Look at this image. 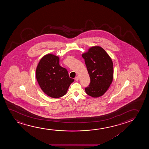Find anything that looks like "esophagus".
I'll list each match as a JSON object with an SVG mask.
<instances>
[{"label": "esophagus", "instance_id": "esophagus-1", "mask_svg": "<svg viewBox=\"0 0 149 149\" xmlns=\"http://www.w3.org/2000/svg\"><path fill=\"white\" fill-rule=\"evenodd\" d=\"M75 80H76V81H78V79H79V77H78V76H76V77L75 78Z\"/></svg>", "mask_w": 149, "mask_h": 149}]
</instances>
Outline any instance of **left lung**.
<instances>
[{"label": "left lung", "mask_w": 149, "mask_h": 149, "mask_svg": "<svg viewBox=\"0 0 149 149\" xmlns=\"http://www.w3.org/2000/svg\"><path fill=\"white\" fill-rule=\"evenodd\" d=\"M82 56L91 79L89 86L85 88L86 93L94 98L102 96L112 83L113 75L112 60L106 51L99 46L91 48Z\"/></svg>", "instance_id": "1"}]
</instances>
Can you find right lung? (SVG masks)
Wrapping results in <instances>:
<instances>
[{"label":"right lung","instance_id":"obj_1","mask_svg":"<svg viewBox=\"0 0 149 149\" xmlns=\"http://www.w3.org/2000/svg\"><path fill=\"white\" fill-rule=\"evenodd\" d=\"M59 57L49 54L41 58L36 70V78L41 89L47 95L58 98L66 94L74 79L67 70L59 65Z\"/></svg>","mask_w":149,"mask_h":149}]
</instances>
